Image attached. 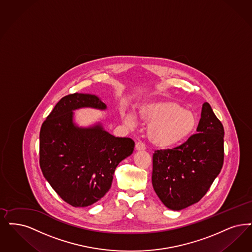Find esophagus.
Here are the masks:
<instances>
[{
	"mask_svg": "<svg viewBox=\"0 0 252 252\" xmlns=\"http://www.w3.org/2000/svg\"><path fill=\"white\" fill-rule=\"evenodd\" d=\"M135 148H136V150H137V151H143V150H145V145H144V143H143V142H141V141H138V142L136 143Z\"/></svg>",
	"mask_w": 252,
	"mask_h": 252,
	"instance_id": "obj_1",
	"label": "esophagus"
}]
</instances>
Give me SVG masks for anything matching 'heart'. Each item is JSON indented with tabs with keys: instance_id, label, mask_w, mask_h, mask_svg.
Returning <instances> with one entry per match:
<instances>
[{
	"instance_id": "1",
	"label": "heart",
	"mask_w": 252,
	"mask_h": 252,
	"mask_svg": "<svg viewBox=\"0 0 252 252\" xmlns=\"http://www.w3.org/2000/svg\"><path fill=\"white\" fill-rule=\"evenodd\" d=\"M141 119L147 124L148 137L157 146L169 148L186 141L197 127L194 112L172 100H152L141 104L138 109ZM121 116L127 126L137 122L133 112L122 110Z\"/></svg>"
}]
</instances>
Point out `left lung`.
<instances>
[{"label":"left lung","mask_w":252,"mask_h":252,"mask_svg":"<svg viewBox=\"0 0 252 252\" xmlns=\"http://www.w3.org/2000/svg\"><path fill=\"white\" fill-rule=\"evenodd\" d=\"M197 132L180 146L153 155V188L171 210L200 201L221 171L224 128L207 102L202 105Z\"/></svg>","instance_id":"left-lung-1"}]
</instances>
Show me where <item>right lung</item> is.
I'll return each instance as SVG.
<instances>
[{
  "label": "right lung",
  "instance_id": "add662e5",
  "mask_svg": "<svg viewBox=\"0 0 252 252\" xmlns=\"http://www.w3.org/2000/svg\"><path fill=\"white\" fill-rule=\"evenodd\" d=\"M81 108L104 111L94 94L75 93L63 96L42 124L39 163L46 180L61 198L74 207L99 201L111 189L118 164L133 153L130 138L114 137L100 123L81 127L74 112Z\"/></svg>",
  "mask_w": 252,
  "mask_h": 252
}]
</instances>
